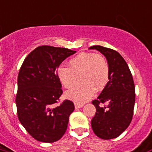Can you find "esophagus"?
<instances>
[{"label": "esophagus", "instance_id": "esophagus-1", "mask_svg": "<svg viewBox=\"0 0 152 152\" xmlns=\"http://www.w3.org/2000/svg\"><path fill=\"white\" fill-rule=\"evenodd\" d=\"M84 106V104H80V103H75V108L76 109H79Z\"/></svg>", "mask_w": 152, "mask_h": 152}]
</instances>
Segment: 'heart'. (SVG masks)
Listing matches in <instances>:
<instances>
[{
  "label": "heart",
  "mask_w": 152,
  "mask_h": 152,
  "mask_svg": "<svg viewBox=\"0 0 152 152\" xmlns=\"http://www.w3.org/2000/svg\"><path fill=\"white\" fill-rule=\"evenodd\" d=\"M56 73L60 83L67 88L80 79L75 87L67 91L66 96L75 102L84 103L93 96L95 91H102L107 85L110 66L102 55L81 52L68 61V67L60 66Z\"/></svg>",
  "instance_id": "1"
}]
</instances>
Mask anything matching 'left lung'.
<instances>
[{
    "instance_id": "8db88e82",
    "label": "left lung",
    "mask_w": 152,
    "mask_h": 152,
    "mask_svg": "<svg viewBox=\"0 0 152 152\" xmlns=\"http://www.w3.org/2000/svg\"><path fill=\"white\" fill-rule=\"evenodd\" d=\"M103 54L110 66V80L97 99L92 103L96 113L91 121L93 132L102 139L117 138L131 122L135 102V88L126 62L116 50L93 46ZM106 103L104 107L100 104Z\"/></svg>"
}]
</instances>
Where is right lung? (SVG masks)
<instances>
[{
  "mask_svg": "<svg viewBox=\"0 0 152 152\" xmlns=\"http://www.w3.org/2000/svg\"><path fill=\"white\" fill-rule=\"evenodd\" d=\"M76 51L40 46L25 59L18 76V117L28 133L39 142H54L67 130L74 104L64 100L56 105L63 93L57 69Z\"/></svg>",
  "mask_w": 152,
  "mask_h": 152,
  "instance_id": "obj_1",
  "label": "right lung"
}]
</instances>
